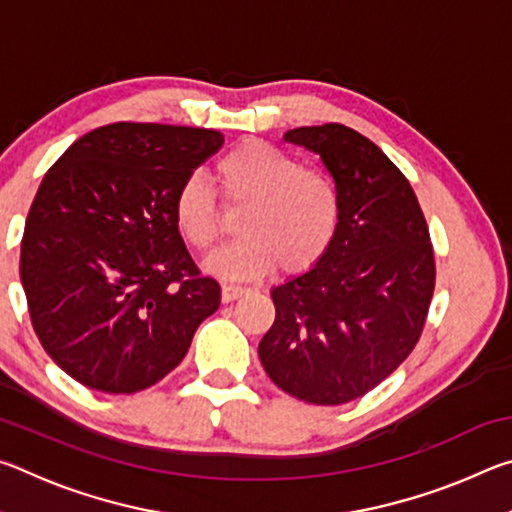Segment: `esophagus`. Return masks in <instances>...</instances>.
<instances>
[{
  "instance_id": "esophagus-1",
  "label": "esophagus",
  "mask_w": 512,
  "mask_h": 512,
  "mask_svg": "<svg viewBox=\"0 0 512 512\" xmlns=\"http://www.w3.org/2000/svg\"><path fill=\"white\" fill-rule=\"evenodd\" d=\"M246 293V289H241V287H232V284H223L221 287V300L223 302H232V300H237V298H241Z\"/></svg>"
}]
</instances>
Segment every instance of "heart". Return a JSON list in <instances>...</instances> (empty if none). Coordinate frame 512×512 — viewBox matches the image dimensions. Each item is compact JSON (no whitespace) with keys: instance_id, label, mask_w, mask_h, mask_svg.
Instances as JSON below:
<instances>
[{"instance_id":"1","label":"heart","mask_w":512,"mask_h":512,"mask_svg":"<svg viewBox=\"0 0 512 512\" xmlns=\"http://www.w3.org/2000/svg\"><path fill=\"white\" fill-rule=\"evenodd\" d=\"M223 201L248 207L239 221L241 239L207 257L210 273L250 280L275 266L300 273L334 244L341 201L332 180L275 146L248 140L225 153L214 169ZM173 221L189 246L210 250L221 235L214 196L201 178H187L173 198Z\"/></svg>"}]
</instances>
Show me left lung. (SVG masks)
Segmentation results:
<instances>
[{
  "label": "left lung",
  "instance_id": "obj_1",
  "mask_svg": "<svg viewBox=\"0 0 512 512\" xmlns=\"http://www.w3.org/2000/svg\"><path fill=\"white\" fill-rule=\"evenodd\" d=\"M284 142L316 153L334 180L341 223L305 273L271 289L275 323L259 341L273 384L309 404H345L381 384L418 343L436 264L418 198L368 137L302 126Z\"/></svg>",
  "mask_w": 512,
  "mask_h": 512
}]
</instances>
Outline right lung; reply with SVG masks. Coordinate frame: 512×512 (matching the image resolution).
Segmentation results:
<instances>
[{
  "instance_id": "obj_1",
  "label": "right lung",
  "mask_w": 512,
  "mask_h": 512,
  "mask_svg": "<svg viewBox=\"0 0 512 512\" xmlns=\"http://www.w3.org/2000/svg\"><path fill=\"white\" fill-rule=\"evenodd\" d=\"M223 135L101 126L47 171L22 237L20 280L42 348L79 384L131 395L185 359L221 305L173 221V198Z\"/></svg>"
}]
</instances>
